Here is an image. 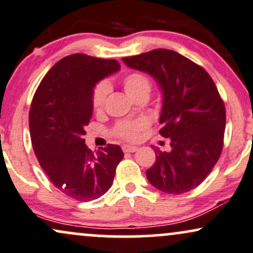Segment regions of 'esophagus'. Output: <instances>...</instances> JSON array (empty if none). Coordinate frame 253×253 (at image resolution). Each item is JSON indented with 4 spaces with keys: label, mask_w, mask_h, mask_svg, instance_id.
<instances>
[{
    "label": "esophagus",
    "mask_w": 253,
    "mask_h": 253,
    "mask_svg": "<svg viewBox=\"0 0 253 253\" xmlns=\"http://www.w3.org/2000/svg\"><path fill=\"white\" fill-rule=\"evenodd\" d=\"M137 150H138L137 147H131V145H124L123 147L124 153H135V151Z\"/></svg>",
    "instance_id": "esophagus-1"
}]
</instances>
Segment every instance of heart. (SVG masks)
I'll use <instances>...</instances> for the list:
<instances>
[{"label": "heart", "mask_w": 253, "mask_h": 253, "mask_svg": "<svg viewBox=\"0 0 253 253\" xmlns=\"http://www.w3.org/2000/svg\"><path fill=\"white\" fill-rule=\"evenodd\" d=\"M126 93L131 98L132 100L137 99L139 97H148L151 88V82L149 77L145 76L142 72H131L127 73L122 79ZM109 87L106 84H98L94 87L92 93V106L96 112H102L105 105L106 96H108ZM147 126L143 120L133 121H122L118 122L114 127V135L116 137L126 139V141H135L138 138L141 133Z\"/></svg>", "instance_id": "obj_1"}]
</instances>
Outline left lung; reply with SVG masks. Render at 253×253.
<instances>
[{
	"label": "left lung",
	"mask_w": 253,
	"mask_h": 253,
	"mask_svg": "<svg viewBox=\"0 0 253 253\" xmlns=\"http://www.w3.org/2000/svg\"><path fill=\"white\" fill-rule=\"evenodd\" d=\"M123 61L153 76L163 92L160 135L169 138L171 151L155 149L148 180L168 194L192 191L209 176L224 147L226 110L214 82L204 67L170 49Z\"/></svg>",
	"instance_id": "8db88e82"
}]
</instances>
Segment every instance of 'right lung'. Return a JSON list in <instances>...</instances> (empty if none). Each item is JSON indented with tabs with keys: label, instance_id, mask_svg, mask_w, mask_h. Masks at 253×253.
<instances>
[{
	"label": "right lung",
	"instance_id": "obj_1",
	"mask_svg": "<svg viewBox=\"0 0 253 253\" xmlns=\"http://www.w3.org/2000/svg\"><path fill=\"white\" fill-rule=\"evenodd\" d=\"M120 67L115 59L67 55L47 72L33 97L29 131L35 156L50 182L78 201L105 194L124 157L118 145L94 153L83 138L92 118L94 85Z\"/></svg>",
	"mask_w": 253,
	"mask_h": 253
}]
</instances>
